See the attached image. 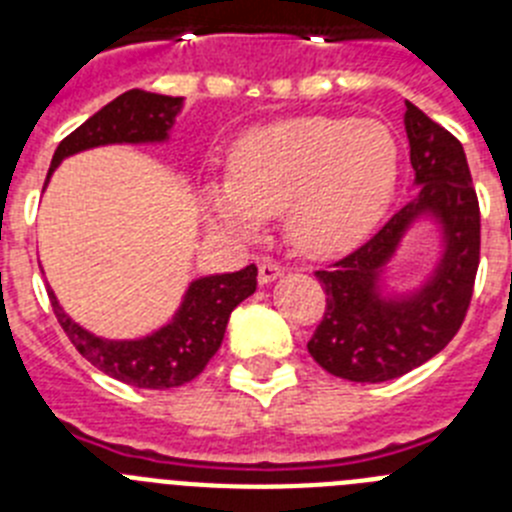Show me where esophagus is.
Listing matches in <instances>:
<instances>
[{
    "label": "esophagus",
    "mask_w": 512,
    "mask_h": 512,
    "mask_svg": "<svg viewBox=\"0 0 512 512\" xmlns=\"http://www.w3.org/2000/svg\"><path fill=\"white\" fill-rule=\"evenodd\" d=\"M284 271L282 266L274 264V261H264V264L259 266V284H271V282H277L279 277H282Z\"/></svg>",
    "instance_id": "esophagus-1"
}]
</instances>
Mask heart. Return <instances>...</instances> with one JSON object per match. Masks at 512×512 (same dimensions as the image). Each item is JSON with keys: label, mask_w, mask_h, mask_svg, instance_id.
Here are the masks:
<instances>
[{"label": "heart", "mask_w": 512, "mask_h": 512, "mask_svg": "<svg viewBox=\"0 0 512 512\" xmlns=\"http://www.w3.org/2000/svg\"><path fill=\"white\" fill-rule=\"evenodd\" d=\"M400 182V143L384 122L305 115L251 128L235 140L228 182L202 189L210 223L259 233L266 217L310 259L354 251L377 230Z\"/></svg>", "instance_id": "obj_1"}]
</instances>
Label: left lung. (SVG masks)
Listing matches in <instances>:
<instances>
[{
	"instance_id": "8db88e82",
	"label": "left lung",
	"mask_w": 512,
	"mask_h": 512,
	"mask_svg": "<svg viewBox=\"0 0 512 512\" xmlns=\"http://www.w3.org/2000/svg\"><path fill=\"white\" fill-rule=\"evenodd\" d=\"M405 133L415 197L372 241L328 271H315L325 289V315L307 351L325 372L348 382H390L418 369L456 336L472 300L479 205L467 153L413 102ZM418 224L437 233V261L418 285L397 290L389 284L391 261Z\"/></svg>"
}]
</instances>
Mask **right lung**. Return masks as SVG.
I'll return each mask as SVG.
<instances>
[{
  "mask_svg": "<svg viewBox=\"0 0 512 512\" xmlns=\"http://www.w3.org/2000/svg\"><path fill=\"white\" fill-rule=\"evenodd\" d=\"M184 97L130 89L104 104L69 138L58 143L53 153L51 174L63 158L99 146H158L169 143L171 128L182 112ZM256 266H246L233 274H207L192 279L176 312L161 328L140 338H102L81 328L63 310L56 292L48 287L53 312L66 336L81 356L92 361L99 372L140 390H169L192 382L217 354L228 328L230 312L256 292Z\"/></svg>",
  "mask_w": 512,
  "mask_h": 512,
  "instance_id": "obj_1",
  "label": "right lung"
}]
</instances>
